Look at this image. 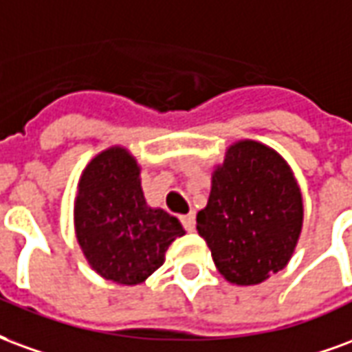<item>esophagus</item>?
Wrapping results in <instances>:
<instances>
[{"label":"esophagus","instance_id":"1","mask_svg":"<svg viewBox=\"0 0 352 352\" xmlns=\"http://www.w3.org/2000/svg\"><path fill=\"white\" fill-rule=\"evenodd\" d=\"M195 214L193 212H189L187 215H182V225H184V229L187 230V232H193L195 230Z\"/></svg>","mask_w":352,"mask_h":352}]
</instances>
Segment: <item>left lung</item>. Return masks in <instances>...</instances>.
Returning a JSON list of instances; mask_svg holds the SVG:
<instances>
[{"label": "left lung", "instance_id": "obj_1", "mask_svg": "<svg viewBox=\"0 0 352 352\" xmlns=\"http://www.w3.org/2000/svg\"><path fill=\"white\" fill-rule=\"evenodd\" d=\"M302 219V193L287 161L261 142L240 140L212 174L197 230L223 278L257 285L291 261Z\"/></svg>", "mask_w": 352, "mask_h": 352}]
</instances>
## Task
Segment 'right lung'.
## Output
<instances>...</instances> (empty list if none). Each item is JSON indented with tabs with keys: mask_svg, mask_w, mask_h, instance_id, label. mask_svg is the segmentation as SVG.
Segmentation results:
<instances>
[{
	"mask_svg": "<svg viewBox=\"0 0 352 352\" xmlns=\"http://www.w3.org/2000/svg\"><path fill=\"white\" fill-rule=\"evenodd\" d=\"M74 230L89 266L122 285L146 281L165 263L168 245L186 234L174 215L146 204L140 166L120 146L101 151L84 168Z\"/></svg>",
	"mask_w": 352,
	"mask_h": 352,
	"instance_id": "right-lung-1",
	"label": "right lung"
}]
</instances>
